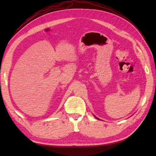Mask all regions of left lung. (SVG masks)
<instances>
[{
    "label": "left lung",
    "instance_id": "obj_1",
    "mask_svg": "<svg viewBox=\"0 0 156 156\" xmlns=\"http://www.w3.org/2000/svg\"><path fill=\"white\" fill-rule=\"evenodd\" d=\"M96 118H97V119H98V118H97V117H96Z\"/></svg>",
    "mask_w": 156,
    "mask_h": 156
}]
</instances>
